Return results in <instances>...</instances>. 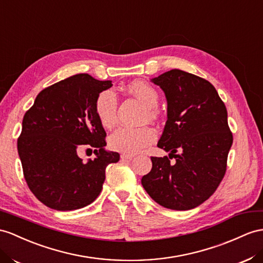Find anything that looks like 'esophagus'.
<instances>
[{
	"instance_id": "obj_1",
	"label": "esophagus",
	"mask_w": 263,
	"mask_h": 263,
	"mask_svg": "<svg viewBox=\"0 0 263 263\" xmlns=\"http://www.w3.org/2000/svg\"><path fill=\"white\" fill-rule=\"evenodd\" d=\"M134 157V154H130V153H122L121 154V159L122 160H132Z\"/></svg>"
}]
</instances>
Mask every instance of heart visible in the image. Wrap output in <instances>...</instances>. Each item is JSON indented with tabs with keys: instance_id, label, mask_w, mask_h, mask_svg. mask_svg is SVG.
Returning a JSON list of instances; mask_svg holds the SVG:
<instances>
[{
	"instance_id": "1",
	"label": "heart",
	"mask_w": 263,
	"mask_h": 263,
	"mask_svg": "<svg viewBox=\"0 0 263 263\" xmlns=\"http://www.w3.org/2000/svg\"><path fill=\"white\" fill-rule=\"evenodd\" d=\"M126 90L136 97L146 107L149 118H154L157 111L154 107L159 104V93L153 86L143 81H134L126 86ZM118 97L112 89H104L98 93L94 101V112L103 127L109 129L117 120ZM156 140V132L150 126L130 127L121 126L109 138V145L112 150L122 153L134 154Z\"/></svg>"
}]
</instances>
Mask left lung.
<instances>
[{
  "mask_svg": "<svg viewBox=\"0 0 263 263\" xmlns=\"http://www.w3.org/2000/svg\"><path fill=\"white\" fill-rule=\"evenodd\" d=\"M152 82L166 97L167 120L158 146L170 154L151 157L152 169L141 183L160 205L190 210L212 196L226 174L233 141L227 107L215 87L194 74L173 69Z\"/></svg>",
  "mask_w": 263,
  "mask_h": 263,
  "instance_id": "obj_1",
  "label": "left lung"
}]
</instances>
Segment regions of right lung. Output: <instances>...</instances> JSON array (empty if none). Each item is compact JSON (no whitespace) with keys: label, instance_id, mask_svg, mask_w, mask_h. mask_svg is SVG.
I'll list each match as a JSON object with an SVG mask.
<instances>
[{"label":"right lung","instance_id":"obj_1","mask_svg":"<svg viewBox=\"0 0 263 263\" xmlns=\"http://www.w3.org/2000/svg\"><path fill=\"white\" fill-rule=\"evenodd\" d=\"M112 86L86 73L45 87L25 112L17 139L24 179L39 201L59 211L84 208L102 190L105 167L120 160L107 152L106 133L94 112L98 93ZM93 148L85 164L79 149Z\"/></svg>","mask_w":263,"mask_h":263}]
</instances>
